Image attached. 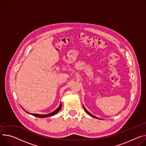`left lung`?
<instances>
[{"mask_svg": "<svg viewBox=\"0 0 146 146\" xmlns=\"http://www.w3.org/2000/svg\"><path fill=\"white\" fill-rule=\"evenodd\" d=\"M83 107H84V108L85 111H86V112L87 113V114H89V115L90 116H91V117H93V118H98V117H96L94 116L93 115H92V114H90V112H89V111H88V110H86V109L85 108V107H84V105H83Z\"/></svg>", "mask_w": 146, "mask_h": 146, "instance_id": "1", "label": "left lung"}]
</instances>
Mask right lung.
<instances>
[{"instance_id": "obj_1", "label": "right lung", "mask_w": 146, "mask_h": 146, "mask_svg": "<svg viewBox=\"0 0 146 146\" xmlns=\"http://www.w3.org/2000/svg\"><path fill=\"white\" fill-rule=\"evenodd\" d=\"M61 107H62V105H61V103H60V106H58V107L54 111H53L51 113H49V114H32V113H29L28 112L24 111L28 113V114H29L32 115H33L34 117H38V118H46V117H52V116H53L54 115H56V114H57V113L60 111V110L61 109Z\"/></svg>"}]
</instances>
